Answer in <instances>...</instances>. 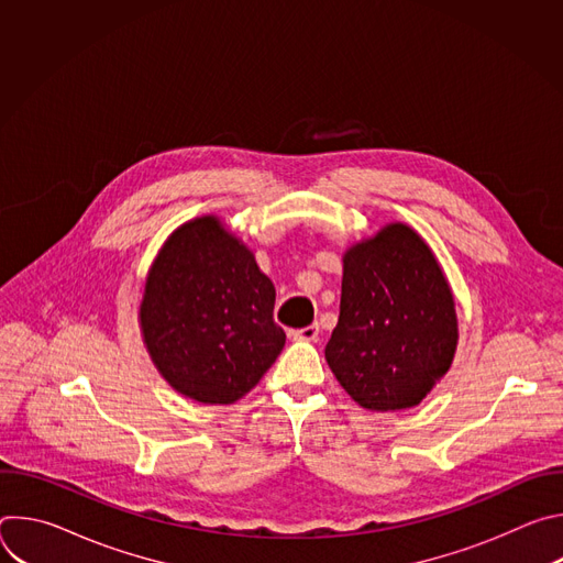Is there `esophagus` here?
Instances as JSON below:
<instances>
[{"label":"esophagus","instance_id":"1","mask_svg":"<svg viewBox=\"0 0 563 563\" xmlns=\"http://www.w3.org/2000/svg\"><path fill=\"white\" fill-rule=\"evenodd\" d=\"M318 332H320L318 325H307V328H302V330H294L291 334H294L296 341H307V343H309V341H316V339H318Z\"/></svg>","mask_w":563,"mask_h":563}]
</instances>
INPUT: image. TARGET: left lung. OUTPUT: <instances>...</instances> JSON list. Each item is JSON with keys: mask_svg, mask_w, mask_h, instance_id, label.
<instances>
[{"mask_svg": "<svg viewBox=\"0 0 563 563\" xmlns=\"http://www.w3.org/2000/svg\"><path fill=\"white\" fill-rule=\"evenodd\" d=\"M456 341L450 285L412 227L391 222L345 252L325 358L361 408L419 406L450 369Z\"/></svg>", "mask_w": 563, "mask_h": 563, "instance_id": "obj_1", "label": "left lung"}]
</instances>
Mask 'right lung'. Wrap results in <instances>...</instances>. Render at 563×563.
Segmentation results:
<instances>
[{
	"label": "right lung",
	"instance_id": "1",
	"mask_svg": "<svg viewBox=\"0 0 563 563\" xmlns=\"http://www.w3.org/2000/svg\"><path fill=\"white\" fill-rule=\"evenodd\" d=\"M274 302V283L243 240L216 216H202L178 227L148 269L142 339L176 391L229 406L256 387L285 347Z\"/></svg>",
	"mask_w": 563,
	"mask_h": 563
}]
</instances>
